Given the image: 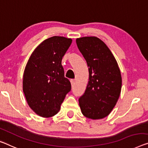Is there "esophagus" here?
Masks as SVG:
<instances>
[{"label": "esophagus", "instance_id": "esophagus-1", "mask_svg": "<svg viewBox=\"0 0 148 148\" xmlns=\"http://www.w3.org/2000/svg\"><path fill=\"white\" fill-rule=\"evenodd\" d=\"M71 87H73L74 86V85H75V80L74 79H71Z\"/></svg>", "mask_w": 148, "mask_h": 148}]
</instances>
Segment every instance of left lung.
Returning <instances> with one entry per match:
<instances>
[{
    "label": "left lung",
    "instance_id": "left-lung-1",
    "mask_svg": "<svg viewBox=\"0 0 148 148\" xmlns=\"http://www.w3.org/2000/svg\"><path fill=\"white\" fill-rule=\"evenodd\" d=\"M87 61L89 78L85 92L79 98L82 114L88 119H104L116 104L122 88L117 61L104 43L95 36L76 40Z\"/></svg>",
    "mask_w": 148,
    "mask_h": 148
}]
</instances>
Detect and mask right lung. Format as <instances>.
I'll return each instance as SVG.
<instances>
[{"label": "right lung", "instance_id": "1", "mask_svg": "<svg viewBox=\"0 0 148 148\" xmlns=\"http://www.w3.org/2000/svg\"><path fill=\"white\" fill-rule=\"evenodd\" d=\"M72 40L53 36L38 45L29 57L23 75V91L29 107L42 117L56 115L71 83L64 76L61 60Z\"/></svg>", "mask_w": 148, "mask_h": 148}]
</instances>
